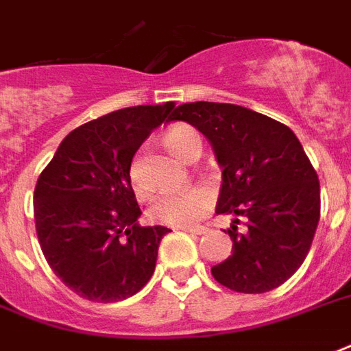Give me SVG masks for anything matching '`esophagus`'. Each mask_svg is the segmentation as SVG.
Here are the masks:
<instances>
[{"mask_svg": "<svg viewBox=\"0 0 351 351\" xmlns=\"http://www.w3.org/2000/svg\"><path fill=\"white\" fill-rule=\"evenodd\" d=\"M181 231H186V233H192V235H205V233H209V228H205V226H191V228H181Z\"/></svg>", "mask_w": 351, "mask_h": 351, "instance_id": "esophagus-1", "label": "esophagus"}]
</instances>
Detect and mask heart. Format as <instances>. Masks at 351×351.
Returning a JSON list of instances; mask_svg holds the SVG:
<instances>
[{
    "instance_id": "b5f03b06",
    "label": "heart",
    "mask_w": 351,
    "mask_h": 351,
    "mask_svg": "<svg viewBox=\"0 0 351 351\" xmlns=\"http://www.w3.org/2000/svg\"><path fill=\"white\" fill-rule=\"evenodd\" d=\"M165 146L168 152L179 159L186 160V157L194 152H202V141L192 128L189 125H173L162 136ZM131 179L133 186L138 196L146 194V186L142 185L138 179V170L136 165H133L131 170ZM213 204V194L207 186L192 185L181 191L165 192L154 199V204L149 207V218L155 223L162 226H172V228H186L196 223L202 216L207 213V209Z\"/></svg>"
}]
</instances>
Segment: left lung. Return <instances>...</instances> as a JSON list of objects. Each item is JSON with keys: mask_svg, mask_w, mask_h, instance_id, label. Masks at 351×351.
<instances>
[{"mask_svg": "<svg viewBox=\"0 0 351 351\" xmlns=\"http://www.w3.org/2000/svg\"><path fill=\"white\" fill-rule=\"evenodd\" d=\"M204 133L222 168L216 213L233 215V254L210 268L231 291L261 294L302 266L320 218V183L292 129L252 109L196 101L173 109ZM248 218L238 231V218Z\"/></svg>", "mask_w": 351, "mask_h": 351, "instance_id": "obj_1", "label": "left lung"}]
</instances>
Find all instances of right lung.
Here are the masks:
<instances>
[{"label":"right lung","instance_id":"add662e5","mask_svg":"<svg viewBox=\"0 0 351 351\" xmlns=\"http://www.w3.org/2000/svg\"><path fill=\"white\" fill-rule=\"evenodd\" d=\"M172 101L138 105L73 129L35 186L42 254L55 276L90 302L133 296L154 276L165 226H138L131 162L147 135L170 120Z\"/></svg>","mask_w":351,"mask_h":351}]
</instances>
